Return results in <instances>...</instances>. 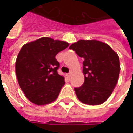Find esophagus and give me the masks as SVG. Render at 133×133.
Instances as JSON below:
<instances>
[{
	"mask_svg": "<svg viewBox=\"0 0 133 133\" xmlns=\"http://www.w3.org/2000/svg\"><path fill=\"white\" fill-rule=\"evenodd\" d=\"M72 75V72H70L69 73H68V74H67V76H68L69 78H70Z\"/></svg>",
	"mask_w": 133,
	"mask_h": 133,
	"instance_id": "obj_1",
	"label": "esophagus"
}]
</instances>
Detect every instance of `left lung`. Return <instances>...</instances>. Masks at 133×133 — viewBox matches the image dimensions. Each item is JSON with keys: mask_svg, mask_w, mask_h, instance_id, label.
Listing matches in <instances>:
<instances>
[{"mask_svg": "<svg viewBox=\"0 0 133 133\" xmlns=\"http://www.w3.org/2000/svg\"><path fill=\"white\" fill-rule=\"evenodd\" d=\"M84 58V84L75 88L80 101L99 105L109 98L117 84L120 73L118 54L108 44L97 40H79L69 46Z\"/></svg>", "mask_w": 133, "mask_h": 133, "instance_id": "1", "label": "left lung"}]
</instances>
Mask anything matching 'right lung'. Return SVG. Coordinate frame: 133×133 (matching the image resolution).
Segmentation results:
<instances>
[{
    "mask_svg": "<svg viewBox=\"0 0 133 133\" xmlns=\"http://www.w3.org/2000/svg\"><path fill=\"white\" fill-rule=\"evenodd\" d=\"M68 46L66 41L48 37L22 46L16 59L15 72L21 89L32 103L45 105L57 99L65 81L57 72L60 64L55 56Z\"/></svg>",
    "mask_w": 133,
    "mask_h": 133,
    "instance_id": "1",
    "label": "right lung"
}]
</instances>
